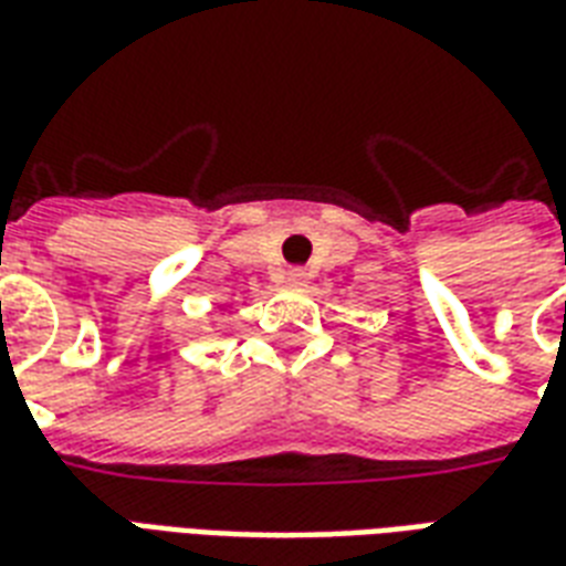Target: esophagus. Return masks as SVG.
I'll list each match as a JSON object with an SVG mask.
<instances>
[{
  "label": "esophagus",
  "instance_id": "1",
  "mask_svg": "<svg viewBox=\"0 0 566 566\" xmlns=\"http://www.w3.org/2000/svg\"><path fill=\"white\" fill-rule=\"evenodd\" d=\"M289 283H292V286H304V283H307V274L295 268V271H289Z\"/></svg>",
  "mask_w": 566,
  "mask_h": 566
}]
</instances>
